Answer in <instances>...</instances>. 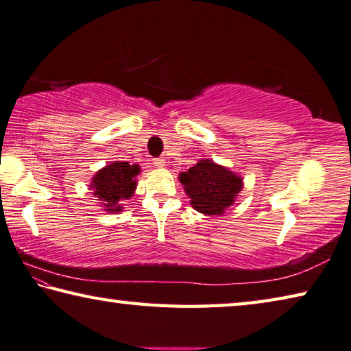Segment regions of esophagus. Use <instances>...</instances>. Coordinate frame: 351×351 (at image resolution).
Masks as SVG:
<instances>
[{
  "label": "esophagus",
  "mask_w": 351,
  "mask_h": 351,
  "mask_svg": "<svg viewBox=\"0 0 351 351\" xmlns=\"http://www.w3.org/2000/svg\"><path fill=\"white\" fill-rule=\"evenodd\" d=\"M154 165H156L157 168H165V166H166V162H165V158H163V157H158V158L154 160Z\"/></svg>",
  "instance_id": "34e87169"
}]
</instances>
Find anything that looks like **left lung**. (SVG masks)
I'll return each mask as SVG.
<instances>
[{
    "instance_id": "obj_1",
    "label": "left lung",
    "mask_w": 351,
    "mask_h": 351,
    "mask_svg": "<svg viewBox=\"0 0 351 351\" xmlns=\"http://www.w3.org/2000/svg\"><path fill=\"white\" fill-rule=\"evenodd\" d=\"M179 180L195 211L206 216H222L234 204L243 188V177L210 158L199 160Z\"/></svg>"
}]
</instances>
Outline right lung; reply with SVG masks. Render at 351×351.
<instances>
[{
  "label": "right lung",
  "instance_id": "obj_1",
  "mask_svg": "<svg viewBox=\"0 0 351 351\" xmlns=\"http://www.w3.org/2000/svg\"><path fill=\"white\" fill-rule=\"evenodd\" d=\"M138 165L128 162H110L104 168L98 169L92 177L89 189L97 197L98 204L106 213L117 214L123 211L120 202L131 199L137 189V176L140 174Z\"/></svg>",
  "mask_w": 351,
  "mask_h": 351
}]
</instances>
